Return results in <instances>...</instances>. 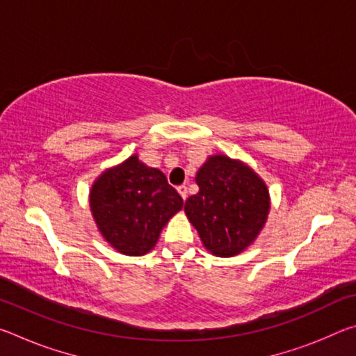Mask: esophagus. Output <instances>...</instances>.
Wrapping results in <instances>:
<instances>
[{"instance_id":"1","label":"esophagus","mask_w":356,"mask_h":356,"mask_svg":"<svg viewBox=\"0 0 356 356\" xmlns=\"http://www.w3.org/2000/svg\"><path fill=\"white\" fill-rule=\"evenodd\" d=\"M177 191H179V195L182 196V200L185 201L186 200V193H188V191H186V186L185 185H179L177 186Z\"/></svg>"}]
</instances>
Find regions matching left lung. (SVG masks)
<instances>
[{"instance_id":"obj_1","label":"left lung","mask_w":356,"mask_h":356,"mask_svg":"<svg viewBox=\"0 0 356 356\" xmlns=\"http://www.w3.org/2000/svg\"><path fill=\"white\" fill-rule=\"evenodd\" d=\"M200 191L185 201V213L215 256L238 254L252 243L267 220L268 190L240 161L215 155L196 174Z\"/></svg>"}]
</instances>
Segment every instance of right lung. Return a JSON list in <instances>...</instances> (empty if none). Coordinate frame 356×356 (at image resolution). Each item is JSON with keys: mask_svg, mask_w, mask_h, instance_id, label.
Here are the masks:
<instances>
[{"mask_svg": "<svg viewBox=\"0 0 356 356\" xmlns=\"http://www.w3.org/2000/svg\"><path fill=\"white\" fill-rule=\"evenodd\" d=\"M89 202L102 236L127 256L152 250L168 220L184 206L165 174L141 163L136 155L102 174Z\"/></svg>", "mask_w": 356, "mask_h": 356, "instance_id": "right-lung-1", "label": "right lung"}]
</instances>
